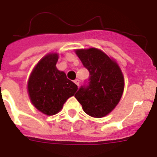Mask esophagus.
<instances>
[{
	"label": "esophagus",
	"mask_w": 157,
	"mask_h": 157,
	"mask_svg": "<svg viewBox=\"0 0 157 157\" xmlns=\"http://www.w3.org/2000/svg\"><path fill=\"white\" fill-rule=\"evenodd\" d=\"M74 83L77 85V86H79V85H80V81H79L78 79H76V80L74 81Z\"/></svg>",
	"instance_id": "obj_1"
}]
</instances>
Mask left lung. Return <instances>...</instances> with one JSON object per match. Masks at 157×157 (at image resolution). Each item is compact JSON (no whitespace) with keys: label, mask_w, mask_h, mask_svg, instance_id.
<instances>
[{"label":"left lung","mask_w":157,"mask_h":157,"mask_svg":"<svg viewBox=\"0 0 157 157\" xmlns=\"http://www.w3.org/2000/svg\"><path fill=\"white\" fill-rule=\"evenodd\" d=\"M76 53L89 72V78L75 97L88 115L97 118L105 117L119 103L123 93L124 80L121 68L97 48L79 49Z\"/></svg>","instance_id":"left-lung-1"}]
</instances>
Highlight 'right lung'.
<instances>
[{"label": "right lung", "instance_id": "right-lung-1", "mask_svg": "<svg viewBox=\"0 0 157 157\" xmlns=\"http://www.w3.org/2000/svg\"><path fill=\"white\" fill-rule=\"evenodd\" d=\"M56 53L48 54L38 62L28 82V91L33 105L45 115L56 114L63 105L77 90V85L56 67Z\"/></svg>", "mask_w": 157, "mask_h": 157}]
</instances>
